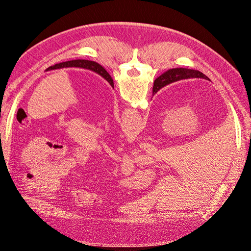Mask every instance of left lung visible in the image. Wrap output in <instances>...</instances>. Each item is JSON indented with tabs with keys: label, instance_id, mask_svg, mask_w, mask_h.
Masks as SVG:
<instances>
[{
	"label": "left lung",
	"instance_id": "8db88e82",
	"mask_svg": "<svg viewBox=\"0 0 251 251\" xmlns=\"http://www.w3.org/2000/svg\"><path fill=\"white\" fill-rule=\"evenodd\" d=\"M82 68V69H87L91 70L97 74H100V76H102L105 80H107L110 85L114 88V82L112 77L110 76V74L105 71L104 68L100 66V64H97L96 62H92V60H88V59H74V60H68V62L64 63H59L55 64L54 66H51L47 68L46 71H51V70H56V69H62V68Z\"/></svg>",
	"mask_w": 251,
	"mask_h": 251
}]
</instances>
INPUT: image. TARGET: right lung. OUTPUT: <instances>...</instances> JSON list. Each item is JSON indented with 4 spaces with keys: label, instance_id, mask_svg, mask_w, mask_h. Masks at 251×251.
Here are the masks:
<instances>
[{
    "label": "right lung",
    "instance_id": "1",
    "mask_svg": "<svg viewBox=\"0 0 251 251\" xmlns=\"http://www.w3.org/2000/svg\"><path fill=\"white\" fill-rule=\"evenodd\" d=\"M187 78H204L209 80V78L198 70L186 69V68H175L164 72L160 76L155 79L153 86V95L156 94L161 88L170 85L172 82Z\"/></svg>",
    "mask_w": 251,
    "mask_h": 251
}]
</instances>
